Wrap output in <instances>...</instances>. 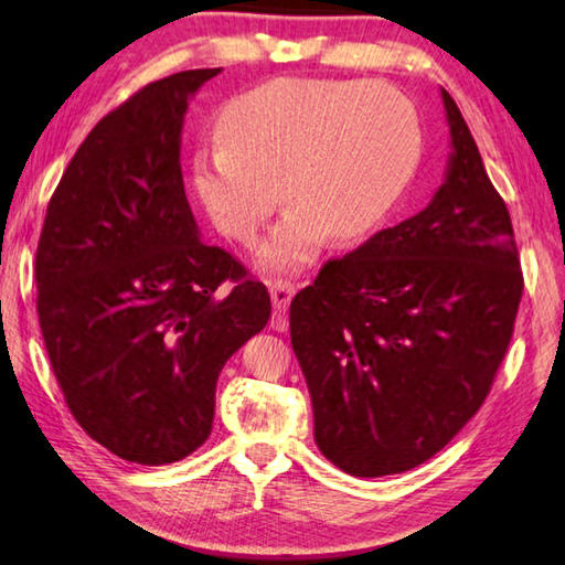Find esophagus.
I'll return each instance as SVG.
<instances>
[{"mask_svg":"<svg viewBox=\"0 0 565 565\" xmlns=\"http://www.w3.org/2000/svg\"><path fill=\"white\" fill-rule=\"evenodd\" d=\"M295 295V285L290 280H275L270 282V298H273V310L277 316H282L288 310V305Z\"/></svg>","mask_w":565,"mask_h":565,"instance_id":"1","label":"esophagus"}]
</instances>
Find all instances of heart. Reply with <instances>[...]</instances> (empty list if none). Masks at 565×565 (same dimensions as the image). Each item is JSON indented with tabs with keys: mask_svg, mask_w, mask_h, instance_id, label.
Instances as JSON below:
<instances>
[{
	"mask_svg": "<svg viewBox=\"0 0 565 565\" xmlns=\"http://www.w3.org/2000/svg\"><path fill=\"white\" fill-rule=\"evenodd\" d=\"M222 137L195 157V184L215 225L253 243L282 198L288 215L257 263L300 270L322 235L350 245L391 215L420 160V117L383 82L280 77L235 97Z\"/></svg>",
	"mask_w": 565,
	"mask_h": 565,
	"instance_id": "heart-1",
	"label": "heart"
}]
</instances>
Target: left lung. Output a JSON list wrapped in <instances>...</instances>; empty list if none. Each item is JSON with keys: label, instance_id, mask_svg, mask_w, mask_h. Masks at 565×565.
<instances>
[{"label": "left lung", "instance_id": "1", "mask_svg": "<svg viewBox=\"0 0 565 565\" xmlns=\"http://www.w3.org/2000/svg\"><path fill=\"white\" fill-rule=\"evenodd\" d=\"M450 154L428 207L322 267L290 302L316 443L358 478L411 470L473 418L523 295L511 215L440 89Z\"/></svg>", "mask_w": 565, "mask_h": 565}]
</instances>
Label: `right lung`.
<instances>
[{"label":"right lung","mask_w":565,"mask_h":565,"mask_svg":"<svg viewBox=\"0 0 565 565\" xmlns=\"http://www.w3.org/2000/svg\"><path fill=\"white\" fill-rule=\"evenodd\" d=\"M215 74H170L102 117L36 245V312L64 401L129 463L168 466L207 440L222 365L270 318L265 285L202 243L184 195V113Z\"/></svg>","instance_id":"add662e5"}]
</instances>
